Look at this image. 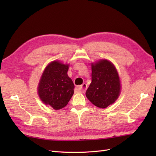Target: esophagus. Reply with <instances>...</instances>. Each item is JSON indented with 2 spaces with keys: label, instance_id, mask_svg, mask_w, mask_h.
<instances>
[{
  "label": "esophagus",
  "instance_id": "1",
  "mask_svg": "<svg viewBox=\"0 0 156 156\" xmlns=\"http://www.w3.org/2000/svg\"><path fill=\"white\" fill-rule=\"evenodd\" d=\"M87 84H86L84 83L82 84L81 86L78 87V90L80 92H84L86 91V90H87Z\"/></svg>",
  "mask_w": 156,
  "mask_h": 156
}]
</instances>
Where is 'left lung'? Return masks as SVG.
<instances>
[{
	"mask_svg": "<svg viewBox=\"0 0 156 156\" xmlns=\"http://www.w3.org/2000/svg\"><path fill=\"white\" fill-rule=\"evenodd\" d=\"M92 82L86 92L87 98L97 107L105 108L118 98L121 83L115 66L107 59L92 63Z\"/></svg>",
	"mask_w": 156,
	"mask_h": 156,
	"instance_id": "left-lung-1",
	"label": "left lung"
}]
</instances>
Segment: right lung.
Instances as JSON below:
<instances>
[{
    "label": "right lung",
    "instance_id": "add662e5",
    "mask_svg": "<svg viewBox=\"0 0 156 156\" xmlns=\"http://www.w3.org/2000/svg\"><path fill=\"white\" fill-rule=\"evenodd\" d=\"M68 64L52 62L45 68L39 81V98L55 110L65 107L74 94V84L68 76Z\"/></svg>",
    "mask_w": 156,
    "mask_h": 156
}]
</instances>
